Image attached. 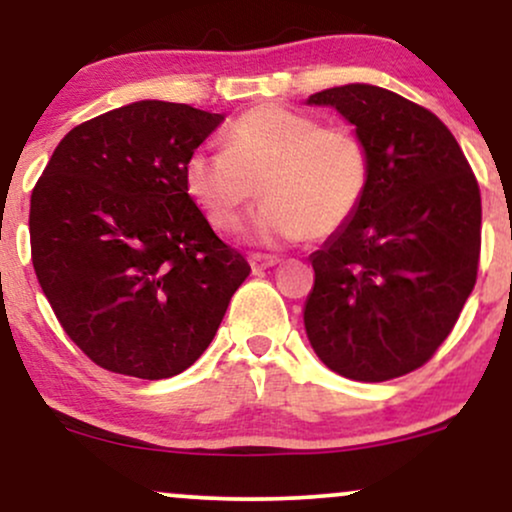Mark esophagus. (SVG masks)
<instances>
[{"label": "esophagus", "instance_id": "34e87169", "mask_svg": "<svg viewBox=\"0 0 512 512\" xmlns=\"http://www.w3.org/2000/svg\"><path fill=\"white\" fill-rule=\"evenodd\" d=\"M279 262H281L279 257H274V255H252L250 257L252 272H264V269L274 267V264H279Z\"/></svg>", "mask_w": 512, "mask_h": 512}]
</instances>
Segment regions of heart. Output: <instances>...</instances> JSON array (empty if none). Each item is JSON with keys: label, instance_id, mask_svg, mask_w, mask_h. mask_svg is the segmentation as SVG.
Returning <instances> with one entry per match:
<instances>
[{"label": "heart", "instance_id": "b5f03b06", "mask_svg": "<svg viewBox=\"0 0 512 512\" xmlns=\"http://www.w3.org/2000/svg\"><path fill=\"white\" fill-rule=\"evenodd\" d=\"M187 197L219 231L233 228L257 197L248 236L262 245L330 238L356 216L370 182V154L351 127L257 105L226 132V151L199 149L182 168Z\"/></svg>", "mask_w": 512, "mask_h": 512}]
</instances>
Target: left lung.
<instances>
[{
  "mask_svg": "<svg viewBox=\"0 0 512 512\" xmlns=\"http://www.w3.org/2000/svg\"><path fill=\"white\" fill-rule=\"evenodd\" d=\"M361 134L370 182L361 209L310 255V346L334 373L383 383L424 366L474 289L479 185L431 110L370 84L313 93Z\"/></svg>",
  "mask_w": 512,
  "mask_h": 512,
  "instance_id": "left-lung-1",
  "label": "left lung"
}]
</instances>
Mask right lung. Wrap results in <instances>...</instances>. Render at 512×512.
I'll return each instance as SVG.
<instances>
[{
  "label": "right lung",
  "instance_id": "add662e5",
  "mask_svg": "<svg viewBox=\"0 0 512 512\" xmlns=\"http://www.w3.org/2000/svg\"><path fill=\"white\" fill-rule=\"evenodd\" d=\"M223 115L137 101L74 127L31 195V255L93 363L173 378L211 344L250 264L211 231L182 168Z\"/></svg>",
  "mask_w": 512,
  "mask_h": 512
}]
</instances>
